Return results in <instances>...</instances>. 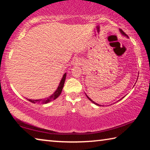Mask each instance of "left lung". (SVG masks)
<instances>
[{"mask_svg":"<svg viewBox=\"0 0 150 150\" xmlns=\"http://www.w3.org/2000/svg\"><path fill=\"white\" fill-rule=\"evenodd\" d=\"M120 32H121V33H122V34H123V35H125V36H127V35H126V34H125V33L124 32H123V30H122V29H120ZM86 96L87 97V98H88V99H89L90 101H91V102H93V103H95V104H96V105H98V104H97V103H96V102H94L93 101H92V100H91V99H90V98H89V97H88L87 96Z\"/></svg>","mask_w":150,"mask_h":150,"instance_id":"1","label":"left lung"}]
</instances>
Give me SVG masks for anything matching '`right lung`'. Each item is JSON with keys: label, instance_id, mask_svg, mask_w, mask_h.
Returning a JSON list of instances; mask_svg holds the SVG:
<instances>
[{"label": "right lung", "instance_id": "obj_1", "mask_svg": "<svg viewBox=\"0 0 150 150\" xmlns=\"http://www.w3.org/2000/svg\"><path fill=\"white\" fill-rule=\"evenodd\" d=\"M66 73L63 75L62 79L61 80L60 84H59V87L55 92L53 94H52L51 96H49V97H47V98L43 99H36V100H34V99H28V101L32 102L33 103H42V104H45V103H48L49 102H51L52 101L54 100V99L57 98V97L60 96L61 93V91H62L63 88L64 86V83H65V78H66Z\"/></svg>", "mask_w": 150, "mask_h": 150}]
</instances>
